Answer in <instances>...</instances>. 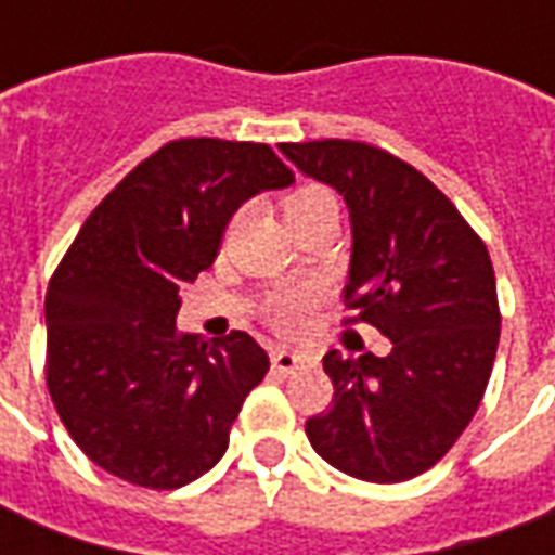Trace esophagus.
Instances as JSON below:
<instances>
[{
  "instance_id": "obj_1",
  "label": "esophagus",
  "mask_w": 555,
  "mask_h": 555,
  "mask_svg": "<svg viewBox=\"0 0 555 555\" xmlns=\"http://www.w3.org/2000/svg\"><path fill=\"white\" fill-rule=\"evenodd\" d=\"M270 362H273V369H276L279 374H291L297 365L302 362V353H294V350H273L270 353Z\"/></svg>"
}]
</instances>
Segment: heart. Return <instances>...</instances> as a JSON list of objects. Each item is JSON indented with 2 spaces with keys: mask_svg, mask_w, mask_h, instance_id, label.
<instances>
[{
  "mask_svg": "<svg viewBox=\"0 0 555 555\" xmlns=\"http://www.w3.org/2000/svg\"><path fill=\"white\" fill-rule=\"evenodd\" d=\"M282 210H285V217H288L291 225H297L302 219L314 217V214H321V210H336V198L333 193L321 186V183H302L297 190H291L285 195V202H282ZM314 297H318V291L314 288H285L279 291L273 302H270V318H273V324L279 330H300L306 321H309V314H312Z\"/></svg>",
  "mask_w": 555,
  "mask_h": 555,
  "instance_id": "b5f03b06",
  "label": "heart"
}]
</instances>
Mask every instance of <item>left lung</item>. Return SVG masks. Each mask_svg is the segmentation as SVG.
I'll list each match as a JSON object with an SVG mask.
<instances>
[{
    "instance_id": "1",
    "label": "left lung",
    "mask_w": 555,
    "mask_h": 555,
    "mask_svg": "<svg viewBox=\"0 0 555 555\" xmlns=\"http://www.w3.org/2000/svg\"><path fill=\"white\" fill-rule=\"evenodd\" d=\"M279 147L345 195L353 225L345 324L392 341L389 357L326 353L336 392L306 422L309 442L353 478L408 481L452 449L488 389L502 324L488 246L446 193L384 147L353 139Z\"/></svg>"
}]
</instances>
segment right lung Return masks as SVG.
Listing matches in <instances>:
<instances>
[{
	"label": "right lung",
	"instance_id": "right-lung-1",
	"mask_svg": "<svg viewBox=\"0 0 555 555\" xmlns=\"http://www.w3.org/2000/svg\"><path fill=\"white\" fill-rule=\"evenodd\" d=\"M294 171L261 142L175 139L91 210L47 288V389L94 464L175 490L229 449L270 360L253 336L175 330L178 291L214 264L231 214Z\"/></svg>",
	"mask_w": 555,
	"mask_h": 555
}]
</instances>
